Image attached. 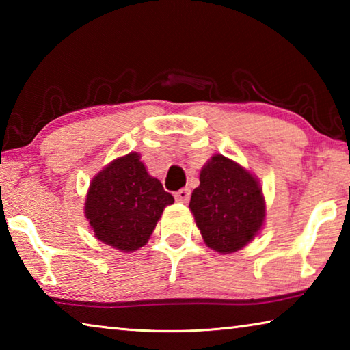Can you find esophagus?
Wrapping results in <instances>:
<instances>
[{"label":"esophagus","instance_id":"obj_1","mask_svg":"<svg viewBox=\"0 0 350 350\" xmlns=\"http://www.w3.org/2000/svg\"><path fill=\"white\" fill-rule=\"evenodd\" d=\"M189 189L188 188H182V189H179V191H176V194H174V198H176V200L177 202H180V204H187L188 200H189Z\"/></svg>","mask_w":350,"mask_h":350}]
</instances>
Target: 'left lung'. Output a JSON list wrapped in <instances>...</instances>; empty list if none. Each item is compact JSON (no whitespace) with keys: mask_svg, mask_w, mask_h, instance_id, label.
<instances>
[{"mask_svg":"<svg viewBox=\"0 0 350 350\" xmlns=\"http://www.w3.org/2000/svg\"><path fill=\"white\" fill-rule=\"evenodd\" d=\"M199 187L189 200L205 244L222 254L245 247L262 227V187L250 171L222 154H215L200 170Z\"/></svg>","mask_w":350,"mask_h":350,"instance_id":"left-lung-1","label":"left lung"}]
</instances>
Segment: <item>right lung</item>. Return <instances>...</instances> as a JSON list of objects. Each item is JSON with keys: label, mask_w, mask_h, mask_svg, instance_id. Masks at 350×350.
<instances>
[{"label": "right lung", "mask_w": 350, "mask_h": 350, "mask_svg": "<svg viewBox=\"0 0 350 350\" xmlns=\"http://www.w3.org/2000/svg\"><path fill=\"white\" fill-rule=\"evenodd\" d=\"M173 202L161 180L148 174L140 154L129 152L94 177L85 216L98 241L128 253L146 244L163 208Z\"/></svg>", "instance_id": "1"}]
</instances>
